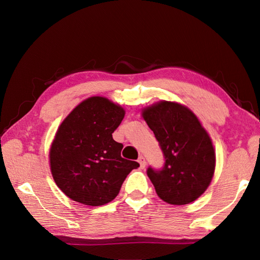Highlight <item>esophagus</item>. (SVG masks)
<instances>
[{"mask_svg": "<svg viewBox=\"0 0 260 260\" xmlns=\"http://www.w3.org/2000/svg\"><path fill=\"white\" fill-rule=\"evenodd\" d=\"M138 161L140 162V167H141V169H144V167H146V164H147V162H146V158H144L143 156H140Z\"/></svg>", "mask_w": 260, "mask_h": 260, "instance_id": "esophagus-1", "label": "esophagus"}]
</instances>
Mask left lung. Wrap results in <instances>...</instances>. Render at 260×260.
<instances>
[{
	"instance_id": "left-lung-1",
	"label": "left lung",
	"mask_w": 260,
	"mask_h": 260,
	"mask_svg": "<svg viewBox=\"0 0 260 260\" xmlns=\"http://www.w3.org/2000/svg\"><path fill=\"white\" fill-rule=\"evenodd\" d=\"M142 116L159 143L164 166L148 167L157 195L169 204L191 203L212 180L215 153L211 139L188 108L161 102L143 110Z\"/></svg>"
}]
</instances>
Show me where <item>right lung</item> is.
I'll return each mask as SVG.
<instances>
[{
    "instance_id": "1",
    "label": "right lung",
    "mask_w": 260,
    "mask_h": 260,
    "mask_svg": "<svg viewBox=\"0 0 260 260\" xmlns=\"http://www.w3.org/2000/svg\"><path fill=\"white\" fill-rule=\"evenodd\" d=\"M125 110L108 99L83 101L65 118L50 148V170L58 188L78 203L100 206L116 199L138 161L121 157L112 133Z\"/></svg>"
}]
</instances>
